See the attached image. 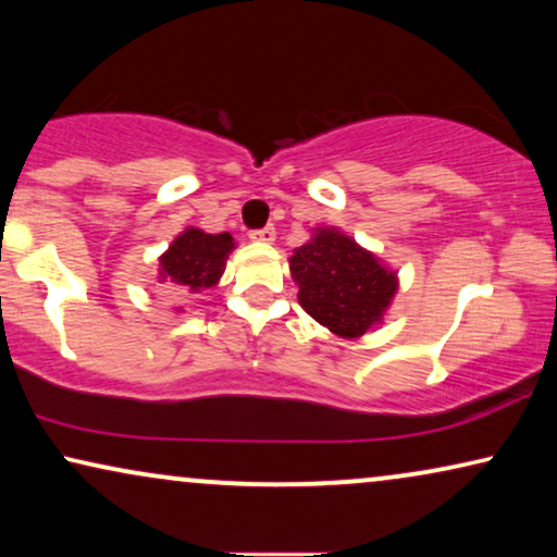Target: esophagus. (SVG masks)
<instances>
[{"mask_svg":"<svg viewBox=\"0 0 557 557\" xmlns=\"http://www.w3.org/2000/svg\"><path fill=\"white\" fill-rule=\"evenodd\" d=\"M250 238H253L256 243H273L276 240V227L265 225V227H261V231H250Z\"/></svg>","mask_w":557,"mask_h":557,"instance_id":"34e87169","label":"esophagus"}]
</instances>
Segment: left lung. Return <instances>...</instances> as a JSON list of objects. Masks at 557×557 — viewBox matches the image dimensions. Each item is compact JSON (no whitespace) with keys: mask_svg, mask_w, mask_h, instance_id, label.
<instances>
[{"mask_svg":"<svg viewBox=\"0 0 557 557\" xmlns=\"http://www.w3.org/2000/svg\"><path fill=\"white\" fill-rule=\"evenodd\" d=\"M288 269L299 284L301 309L345 339L383 322L398 292L395 271L337 227H317L288 258Z\"/></svg>","mask_w":557,"mask_h":557,"instance_id":"1","label":"left lung"}]
</instances>
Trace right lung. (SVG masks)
Wrapping results in <instances>:
<instances>
[{
	"label": "right lung",
	"mask_w": 557,
	"mask_h": 557,
	"mask_svg": "<svg viewBox=\"0 0 557 557\" xmlns=\"http://www.w3.org/2000/svg\"><path fill=\"white\" fill-rule=\"evenodd\" d=\"M233 248L235 243L231 233L210 235L202 233L200 227H187L159 256V281H170L189 292L215 286Z\"/></svg>",
	"instance_id": "right-lung-1"
}]
</instances>
